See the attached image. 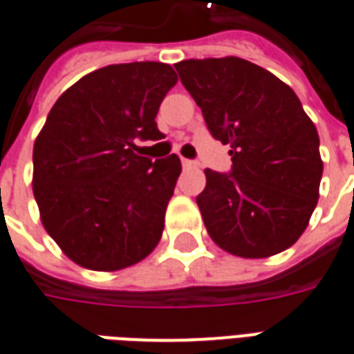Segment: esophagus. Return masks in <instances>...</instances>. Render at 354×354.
<instances>
[{
	"instance_id": "esophagus-1",
	"label": "esophagus",
	"mask_w": 354,
	"mask_h": 354,
	"mask_svg": "<svg viewBox=\"0 0 354 354\" xmlns=\"http://www.w3.org/2000/svg\"><path fill=\"white\" fill-rule=\"evenodd\" d=\"M182 165H184V169H185V170L197 169V162L192 161V159H184V161H182Z\"/></svg>"
}]
</instances>
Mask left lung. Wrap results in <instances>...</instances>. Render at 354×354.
I'll list each match as a JSON object with an SVG mask.
<instances>
[{
  "instance_id": "1",
  "label": "left lung",
  "mask_w": 354,
  "mask_h": 354,
  "mask_svg": "<svg viewBox=\"0 0 354 354\" xmlns=\"http://www.w3.org/2000/svg\"><path fill=\"white\" fill-rule=\"evenodd\" d=\"M208 131L231 147V170L207 169L197 205L225 252L267 258L296 243L319 201V132L296 93L245 58L174 64Z\"/></svg>"
}]
</instances>
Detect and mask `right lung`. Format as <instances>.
I'll list each match as a JSON object with an SVG mask.
<instances>
[{"instance_id":"right-lung-1","label":"right lung","mask_w":354,"mask_h":354,"mask_svg":"<svg viewBox=\"0 0 354 354\" xmlns=\"http://www.w3.org/2000/svg\"><path fill=\"white\" fill-rule=\"evenodd\" d=\"M162 62L111 64L68 88L34 144V197L43 227L77 266L117 271L153 250L182 172L176 153L151 161L155 115L176 85Z\"/></svg>"}]
</instances>
